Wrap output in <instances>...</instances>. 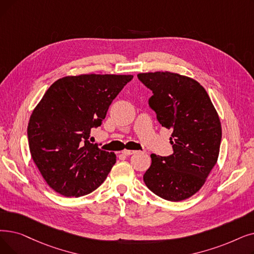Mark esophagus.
Instances as JSON below:
<instances>
[{
    "instance_id": "esophagus-1",
    "label": "esophagus",
    "mask_w": 254,
    "mask_h": 254,
    "mask_svg": "<svg viewBox=\"0 0 254 254\" xmlns=\"http://www.w3.org/2000/svg\"><path fill=\"white\" fill-rule=\"evenodd\" d=\"M135 152H137L136 150H127V149H125L123 152H121V153H123L124 154V156H130V154H134Z\"/></svg>"
}]
</instances>
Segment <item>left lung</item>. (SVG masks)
Returning <instances> with one entry per match:
<instances>
[{
    "label": "left lung",
    "instance_id": "8db88e82",
    "mask_svg": "<svg viewBox=\"0 0 254 254\" xmlns=\"http://www.w3.org/2000/svg\"><path fill=\"white\" fill-rule=\"evenodd\" d=\"M137 76L152 91L148 105L160 125L172 129L173 153H152L143 181L164 199H187L201 188L217 163L222 137L219 116L204 88L188 76L169 71Z\"/></svg>",
    "mask_w": 254,
    "mask_h": 254
}]
</instances>
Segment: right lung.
<instances>
[{
	"label": "right lung",
	"instance_id": "1",
	"mask_svg": "<svg viewBox=\"0 0 254 254\" xmlns=\"http://www.w3.org/2000/svg\"><path fill=\"white\" fill-rule=\"evenodd\" d=\"M133 79L123 74L64 76L47 90L28 125L33 161L53 190L66 197L91 193L116 162L91 143L114 98Z\"/></svg>",
	"mask_w": 254,
	"mask_h": 254
}]
</instances>
